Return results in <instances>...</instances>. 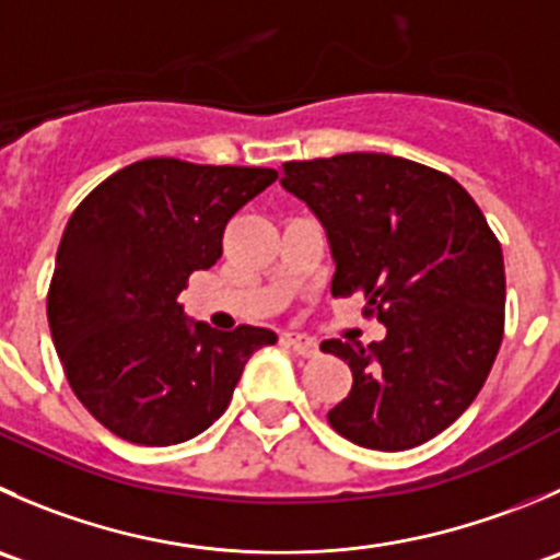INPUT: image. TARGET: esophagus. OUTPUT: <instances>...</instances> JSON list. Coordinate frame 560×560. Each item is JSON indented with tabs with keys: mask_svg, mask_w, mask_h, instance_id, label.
<instances>
[{
	"mask_svg": "<svg viewBox=\"0 0 560 560\" xmlns=\"http://www.w3.org/2000/svg\"><path fill=\"white\" fill-rule=\"evenodd\" d=\"M281 339H284V345L292 347V350H295L298 355H303V358L317 355V341L308 339V336H303V334H284V336H281Z\"/></svg>",
	"mask_w": 560,
	"mask_h": 560,
	"instance_id": "34e87169",
	"label": "esophagus"
}]
</instances>
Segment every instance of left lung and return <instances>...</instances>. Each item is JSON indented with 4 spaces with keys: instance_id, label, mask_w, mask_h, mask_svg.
<instances>
[{
    "instance_id": "left-lung-1",
    "label": "left lung",
    "mask_w": 560,
    "mask_h": 560,
    "mask_svg": "<svg viewBox=\"0 0 560 560\" xmlns=\"http://www.w3.org/2000/svg\"><path fill=\"white\" fill-rule=\"evenodd\" d=\"M281 186L308 205L334 257L330 295L363 292L385 339L319 345L350 366L328 424L377 452L421 446L485 385L503 339L506 273L485 213L454 177L385 153L290 161Z\"/></svg>"
}]
</instances>
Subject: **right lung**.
<instances>
[{
  "label": "right lung",
  "mask_w": 560,
  "mask_h": 560,
  "mask_svg": "<svg viewBox=\"0 0 560 560\" xmlns=\"http://www.w3.org/2000/svg\"><path fill=\"white\" fill-rule=\"evenodd\" d=\"M279 177L262 166L136 161L70 215L48 287V328L81 405L117 438L175 446L226 410L268 328L215 330L177 295L221 257L226 221Z\"/></svg>",
  "instance_id": "right-lung-1"
}]
</instances>
